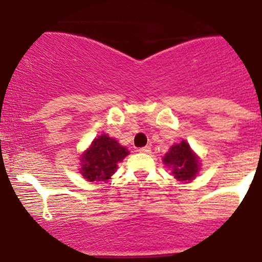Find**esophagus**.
<instances>
[{"mask_svg": "<svg viewBox=\"0 0 262 262\" xmlns=\"http://www.w3.org/2000/svg\"><path fill=\"white\" fill-rule=\"evenodd\" d=\"M140 152H143V154H150V151H151V148L150 146H143V148L139 149Z\"/></svg>", "mask_w": 262, "mask_h": 262, "instance_id": "1", "label": "esophagus"}]
</instances>
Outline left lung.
<instances>
[{
  "label": "left lung",
  "mask_w": 262,
  "mask_h": 262,
  "mask_svg": "<svg viewBox=\"0 0 262 262\" xmlns=\"http://www.w3.org/2000/svg\"><path fill=\"white\" fill-rule=\"evenodd\" d=\"M162 162L180 182H191L201 170L200 158L186 140L173 144L162 158Z\"/></svg>",
  "instance_id": "left-lung-1"
}]
</instances>
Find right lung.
I'll use <instances>...</instances> for the list:
<instances>
[{"label":"right lung","instance_id":"right-lung-1","mask_svg":"<svg viewBox=\"0 0 262 262\" xmlns=\"http://www.w3.org/2000/svg\"><path fill=\"white\" fill-rule=\"evenodd\" d=\"M128 154L129 150L114 138L101 134L81 155L79 172L90 182H107Z\"/></svg>","mask_w":262,"mask_h":262}]
</instances>
